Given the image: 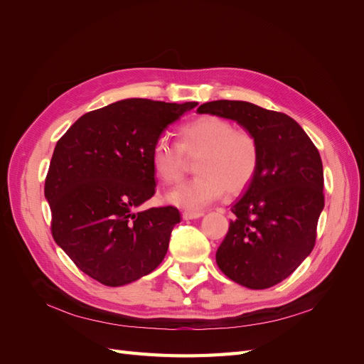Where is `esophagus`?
Here are the masks:
<instances>
[{"mask_svg":"<svg viewBox=\"0 0 364 364\" xmlns=\"http://www.w3.org/2000/svg\"><path fill=\"white\" fill-rule=\"evenodd\" d=\"M203 215V211H190V209H185L182 213V217L185 220H193V218H199Z\"/></svg>","mask_w":364,"mask_h":364,"instance_id":"esophagus-1","label":"esophagus"}]
</instances>
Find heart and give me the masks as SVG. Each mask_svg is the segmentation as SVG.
I'll return each instance as SVG.
<instances>
[{"instance_id":"b5f03b06","label":"heart","mask_w":364,"mask_h":364,"mask_svg":"<svg viewBox=\"0 0 364 364\" xmlns=\"http://www.w3.org/2000/svg\"><path fill=\"white\" fill-rule=\"evenodd\" d=\"M178 146L159 138L151 147L150 162L165 185L179 183L186 170L185 158L199 156L194 170L199 176L168 193L167 199L190 211L202 209L225 193L238 194L252 183L259 167L257 138L230 121L202 115L176 130Z\"/></svg>"}]
</instances>
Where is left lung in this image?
<instances>
[{
  "instance_id": "1",
  "label": "left lung",
  "mask_w": 364,
  "mask_h": 364,
  "mask_svg": "<svg viewBox=\"0 0 364 364\" xmlns=\"http://www.w3.org/2000/svg\"><path fill=\"white\" fill-rule=\"evenodd\" d=\"M199 114L234 119L257 138L259 167L217 249V266L252 290L277 285L310 255L325 205L323 167L304 129L282 112L235 100L200 105Z\"/></svg>"
}]
</instances>
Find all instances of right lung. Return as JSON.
<instances>
[{
    "instance_id": "1",
    "label": "right lung",
    "mask_w": 364,
    "mask_h": 364,
    "mask_svg": "<svg viewBox=\"0 0 364 364\" xmlns=\"http://www.w3.org/2000/svg\"><path fill=\"white\" fill-rule=\"evenodd\" d=\"M197 103L127 98L82 115L53 151L46 178L51 235L87 277L118 287L162 262L174 206H139L155 194L151 147Z\"/></svg>"
}]
</instances>
